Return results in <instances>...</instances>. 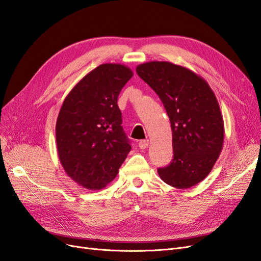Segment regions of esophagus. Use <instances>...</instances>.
Returning <instances> with one entry per match:
<instances>
[{"instance_id":"34e87169","label":"esophagus","mask_w":261,"mask_h":261,"mask_svg":"<svg viewBox=\"0 0 261 261\" xmlns=\"http://www.w3.org/2000/svg\"><path fill=\"white\" fill-rule=\"evenodd\" d=\"M148 146H149V140H148V139L140 140L139 143H138V147H139L140 149H146V148H148Z\"/></svg>"}]
</instances>
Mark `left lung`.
Returning a JSON list of instances; mask_svg holds the SVG:
<instances>
[{
    "instance_id": "left-lung-1",
    "label": "left lung",
    "mask_w": 261,
    "mask_h": 261,
    "mask_svg": "<svg viewBox=\"0 0 261 261\" xmlns=\"http://www.w3.org/2000/svg\"><path fill=\"white\" fill-rule=\"evenodd\" d=\"M136 72L159 96L171 122L173 159L158 169L159 176L179 189L197 185L223 147V117L215 92L203 78L170 62L144 63Z\"/></svg>"
}]
</instances>
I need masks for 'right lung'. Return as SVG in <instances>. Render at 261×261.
<instances>
[{
  "label": "right lung",
  "mask_w": 261,
  "mask_h": 261,
  "mask_svg": "<svg viewBox=\"0 0 261 261\" xmlns=\"http://www.w3.org/2000/svg\"><path fill=\"white\" fill-rule=\"evenodd\" d=\"M132 77L127 66L101 64L63 101L55 126L59 159L66 174L85 188H105L130 151L117 98Z\"/></svg>",
  "instance_id": "1"
}]
</instances>
